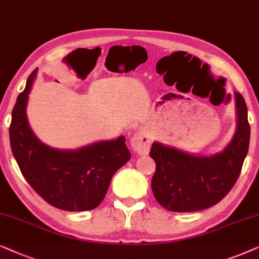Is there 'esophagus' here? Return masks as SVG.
I'll return each instance as SVG.
<instances>
[{"label":"esophagus","mask_w":259,"mask_h":259,"mask_svg":"<svg viewBox=\"0 0 259 259\" xmlns=\"http://www.w3.org/2000/svg\"><path fill=\"white\" fill-rule=\"evenodd\" d=\"M130 144L134 148V150L140 155H147L149 153L150 146H151V136L150 134L146 132L144 129H139L134 134L132 140H130Z\"/></svg>","instance_id":"34e87169"}]
</instances>
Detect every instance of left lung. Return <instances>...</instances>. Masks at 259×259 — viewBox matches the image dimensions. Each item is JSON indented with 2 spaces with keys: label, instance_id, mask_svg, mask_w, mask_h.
Returning <instances> with one entry per match:
<instances>
[{
  "label": "left lung",
  "instance_id": "8db88e82",
  "mask_svg": "<svg viewBox=\"0 0 259 259\" xmlns=\"http://www.w3.org/2000/svg\"><path fill=\"white\" fill-rule=\"evenodd\" d=\"M237 130L224 149L200 157L155 142L150 157L156 163L151 189L161 206L171 212H194L218 204L231 191L242 171L249 150L250 124L243 96L234 92Z\"/></svg>",
  "mask_w": 259,
  "mask_h": 259
}]
</instances>
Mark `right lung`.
<instances>
[{"mask_svg":"<svg viewBox=\"0 0 259 259\" xmlns=\"http://www.w3.org/2000/svg\"><path fill=\"white\" fill-rule=\"evenodd\" d=\"M36 70L16 99L9 126L10 147L20 170L48 204L70 212L94 209L103 201L113 174L132 157L125 137L97 142L78 150H58L40 142L26 116Z\"/></svg>","mask_w":259,"mask_h":259,"instance_id":"1","label":"right lung"}]
</instances>
